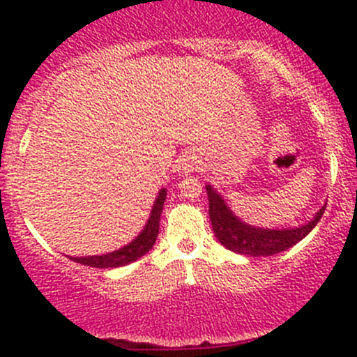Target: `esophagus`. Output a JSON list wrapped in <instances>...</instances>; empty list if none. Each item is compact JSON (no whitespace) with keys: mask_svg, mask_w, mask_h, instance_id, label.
I'll return each instance as SVG.
<instances>
[{"mask_svg":"<svg viewBox=\"0 0 357 357\" xmlns=\"http://www.w3.org/2000/svg\"><path fill=\"white\" fill-rule=\"evenodd\" d=\"M199 164H200V160L195 153L185 152L181 157H179L176 169H178L179 174H190V172H193L197 167H199Z\"/></svg>","mask_w":357,"mask_h":357,"instance_id":"obj_1","label":"esophagus"}]
</instances>
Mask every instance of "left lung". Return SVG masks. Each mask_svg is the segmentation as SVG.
Listing matches in <instances>:
<instances>
[{"label": "left lung", "mask_w": 357, "mask_h": 357, "mask_svg": "<svg viewBox=\"0 0 357 357\" xmlns=\"http://www.w3.org/2000/svg\"><path fill=\"white\" fill-rule=\"evenodd\" d=\"M205 190L208 197V218L215 238L228 250L248 257H268L294 247L312 231L326 207L325 204L311 221L295 228H259L247 225L238 215L233 214L225 199L211 185L205 186Z\"/></svg>", "instance_id": "obj_1"}]
</instances>
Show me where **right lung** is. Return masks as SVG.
Masks as SVG:
<instances>
[{"instance_id": "add662e5", "label": "right lung", "mask_w": 357, "mask_h": 357, "mask_svg": "<svg viewBox=\"0 0 357 357\" xmlns=\"http://www.w3.org/2000/svg\"><path fill=\"white\" fill-rule=\"evenodd\" d=\"M165 197L167 192L165 188H162L158 192L155 202H153L152 212H150V218L146 221L145 228L142 229L138 236H136L132 242H129L128 245L117 248V250L109 252V254L102 255H86V257H70L72 261L79 262V264L91 266V268H121V266L131 264V262L138 261L142 255H145L146 252L152 250V247L155 245V240L158 235V222H160V214L162 208H164Z\"/></svg>"}]
</instances>
